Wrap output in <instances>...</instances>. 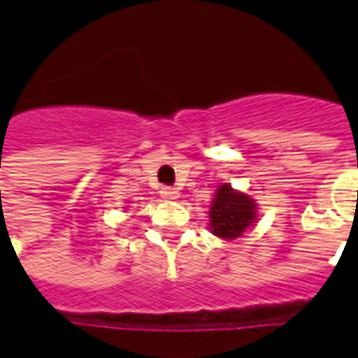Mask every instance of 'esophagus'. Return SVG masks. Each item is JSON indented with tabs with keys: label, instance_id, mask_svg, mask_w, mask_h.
Here are the masks:
<instances>
[{
	"label": "esophagus",
	"instance_id": "esophagus-1",
	"mask_svg": "<svg viewBox=\"0 0 358 358\" xmlns=\"http://www.w3.org/2000/svg\"><path fill=\"white\" fill-rule=\"evenodd\" d=\"M159 193H162L163 199H167V201H176V199L180 196L178 191L173 189V187H162V191H159Z\"/></svg>",
	"mask_w": 358,
	"mask_h": 358
}]
</instances>
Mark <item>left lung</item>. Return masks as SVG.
Segmentation results:
<instances>
[{"mask_svg":"<svg viewBox=\"0 0 358 358\" xmlns=\"http://www.w3.org/2000/svg\"><path fill=\"white\" fill-rule=\"evenodd\" d=\"M210 230L221 239H238L258 221V208L252 196L236 191L230 184L219 185L210 206Z\"/></svg>","mask_w":358,"mask_h":358,"instance_id":"1","label":"left lung"}]
</instances>
